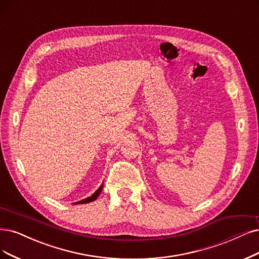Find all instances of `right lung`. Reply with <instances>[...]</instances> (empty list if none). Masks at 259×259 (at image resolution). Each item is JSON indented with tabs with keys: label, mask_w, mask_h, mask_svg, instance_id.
Masks as SVG:
<instances>
[{
	"label": "right lung",
	"mask_w": 259,
	"mask_h": 259,
	"mask_svg": "<svg viewBox=\"0 0 259 259\" xmlns=\"http://www.w3.org/2000/svg\"><path fill=\"white\" fill-rule=\"evenodd\" d=\"M102 189H103V184L99 187V189H98L97 191H96V192H95L92 196H90V197H88V198H84V199L80 200V202H76V203H74V204H86V203L94 202V200H96V198H97V197L99 196V194L101 193Z\"/></svg>",
	"instance_id": "1"
}]
</instances>
